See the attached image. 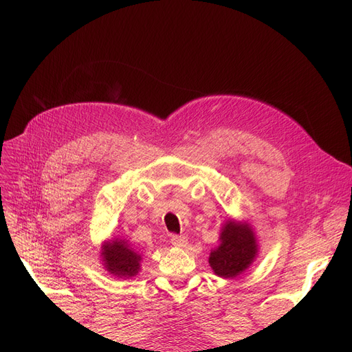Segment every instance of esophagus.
Segmentation results:
<instances>
[{"label": "esophagus", "instance_id": "obj_1", "mask_svg": "<svg viewBox=\"0 0 352 352\" xmlns=\"http://www.w3.org/2000/svg\"><path fill=\"white\" fill-rule=\"evenodd\" d=\"M170 242H172L175 247H186V243H188V239L185 238V236H182V235H173L172 236V239H170Z\"/></svg>", "mask_w": 352, "mask_h": 352}]
</instances>
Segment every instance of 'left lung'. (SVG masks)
Returning a JSON list of instances; mask_svg holds the SVG:
<instances>
[{"instance_id": "obj_1", "label": "left lung", "mask_w": 352, "mask_h": 352, "mask_svg": "<svg viewBox=\"0 0 352 352\" xmlns=\"http://www.w3.org/2000/svg\"><path fill=\"white\" fill-rule=\"evenodd\" d=\"M257 254V238L250 223L228 220L221 228L220 245L210 252L208 263L220 278L232 279L247 270Z\"/></svg>"}]
</instances>
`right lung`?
Instances as JSON below:
<instances>
[{"mask_svg":"<svg viewBox=\"0 0 352 352\" xmlns=\"http://www.w3.org/2000/svg\"><path fill=\"white\" fill-rule=\"evenodd\" d=\"M101 248V261L110 274L129 279L141 270V254L129 247L124 239L107 241Z\"/></svg>","mask_w":352,"mask_h":352,"instance_id":"add662e5","label":"right lung"}]
</instances>
